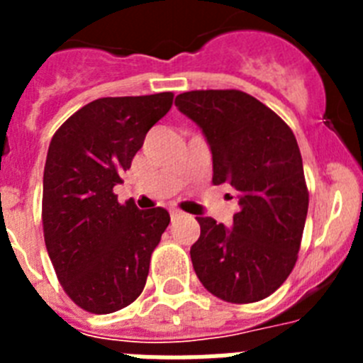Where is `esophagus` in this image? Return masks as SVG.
<instances>
[{"mask_svg":"<svg viewBox=\"0 0 363 363\" xmlns=\"http://www.w3.org/2000/svg\"><path fill=\"white\" fill-rule=\"evenodd\" d=\"M184 216V213H182V211L179 209H171V218L172 220H178V218H182Z\"/></svg>","mask_w":363,"mask_h":363,"instance_id":"obj_1","label":"esophagus"}]
</instances>
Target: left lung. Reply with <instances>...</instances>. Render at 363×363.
I'll use <instances>...</instances> for the list:
<instances>
[{"instance_id":"1","label":"left lung","mask_w":363,"mask_h":363,"mask_svg":"<svg viewBox=\"0 0 363 363\" xmlns=\"http://www.w3.org/2000/svg\"><path fill=\"white\" fill-rule=\"evenodd\" d=\"M174 104L209 142L213 184L238 191L233 229L196 218L192 267L220 300H264L294 269L306 227L309 191L296 138L277 112L236 89L184 92Z\"/></svg>"}]
</instances>
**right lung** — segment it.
<instances>
[{
  "mask_svg": "<svg viewBox=\"0 0 363 363\" xmlns=\"http://www.w3.org/2000/svg\"><path fill=\"white\" fill-rule=\"evenodd\" d=\"M172 99V92L94 99L50 140L41 201L45 245L63 291L86 313L123 309L145 287L150 255L171 216L162 207L120 203L112 189Z\"/></svg>",
  "mask_w": 363,
  "mask_h": 363,
  "instance_id": "right-lung-1",
  "label": "right lung"
}]
</instances>
